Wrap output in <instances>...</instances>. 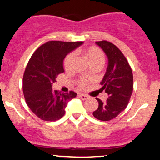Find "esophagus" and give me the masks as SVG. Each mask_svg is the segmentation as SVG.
I'll return each mask as SVG.
<instances>
[{
	"label": "esophagus",
	"instance_id": "obj_1",
	"mask_svg": "<svg viewBox=\"0 0 160 160\" xmlns=\"http://www.w3.org/2000/svg\"><path fill=\"white\" fill-rule=\"evenodd\" d=\"M78 96H79V98H80V99H82V100H86V99L87 98V95H83V94H80Z\"/></svg>",
	"mask_w": 160,
	"mask_h": 160
}]
</instances>
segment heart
I'll return each instance as SVG.
<instances>
[{
	"mask_svg": "<svg viewBox=\"0 0 160 160\" xmlns=\"http://www.w3.org/2000/svg\"><path fill=\"white\" fill-rule=\"evenodd\" d=\"M77 52L82 53L83 56L91 64L92 66L96 65H102L104 62V59H105L103 52L98 47H91L83 49H79ZM75 57H76L75 54L73 52L70 53L66 56L65 61H64V67H65L66 71H70L72 68L75 61ZM87 84L88 80L85 78L81 79L79 82V86L81 88L85 87Z\"/></svg>",
	"mask_w": 160,
	"mask_h": 160,
	"instance_id": "obj_1",
	"label": "heart"
}]
</instances>
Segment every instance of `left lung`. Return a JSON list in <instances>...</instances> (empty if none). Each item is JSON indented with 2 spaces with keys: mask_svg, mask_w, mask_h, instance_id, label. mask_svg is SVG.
I'll use <instances>...</instances> for the list:
<instances>
[{
  "mask_svg": "<svg viewBox=\"0 0 160 160\" xmlns=\"http://www.w3.org/2000/svg\"><path fill=\"white\" fill-rule=\"evenodd\" d=\"M108 58V65L102 82V91L108 98L105 102L96 98L98 108L92 114L102 121H109L117 117L127 107L133 91V74L122 52L114 44L107 41L95 42Z\"/></svg>",
  "mask_w": 160,
  "mask_h": 160,
  "instance_id": "8db88e82",
  "label": "left lung"
}]
</instances>
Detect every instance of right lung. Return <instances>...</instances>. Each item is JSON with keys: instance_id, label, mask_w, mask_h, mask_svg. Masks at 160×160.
I'll return each mask as SVG.
<instances>
[{"instance_id": "1", "label": "right lung", "mask_w": 160, "mask_h": 160, "mask_svg": "<svg viewBox=\"0 0 160 160\" xmlns=\"http://www.w3.org/2000/svg\"><path fill=\"white\" fill-rule=\"evenodd\" d=\"M82 42L48 41L38 48L28 63L22 80V89L27 105L31 111L45 121H56L65 113L68 102L77 96L53 90L56 77L65 72L63 62L70 52Z\"/></svg>"}]
</instances>
